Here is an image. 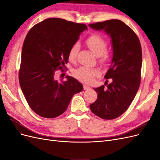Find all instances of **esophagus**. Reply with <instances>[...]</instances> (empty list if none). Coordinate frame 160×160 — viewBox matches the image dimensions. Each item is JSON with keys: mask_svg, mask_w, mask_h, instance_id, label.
<instances>
[{"mask_svg": "<svg viewBox=\"0 0 160 160\" xmlns=\"http://www.w3.org/2000/svg\"><path fill=\"white\" fill-rule=\"evenodd\" d=\"M90 89V88L89 86H88V85H83V89L84 90H88V89Z\"/></svg>", "mask_w": 160, "mask_h": 160, "instance_id": "34e87169", "label": "esophagus"}]
</instances>
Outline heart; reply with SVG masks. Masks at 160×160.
<instances>
[{"label": "heart", "instance_id": "heart-1", "mask_svg": "<svg viewBox=\"0 0 160 160\" xmlns=\"http://www.w3.org/2000/svg\"><path fill=\"white\" fill-rule=\"evenodd\" d=\"M86 45L94 54L99 57V61L101 63H106L109 60V54L106 51L107 42L104 38L97 34L89 36L85 41ZM79 49V45L75 43L69 51L68 58L71 62L75 61L77 53ZM99 74V71L95 68H88L82 67L74 71L73 75L77 79L85 83H90L93 81L95 77Z\"/></svg>", "mask_w": 160, "mask_h": 160}]
</instances>
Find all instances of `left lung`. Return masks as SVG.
<instances>
[{
	"instance_id": "obj_1",
	"label": "left lung",
	"mask_w": 160,
	"mask_h": 160,
	"mask_svg": "<svg viewBox=\"0 0 160 160\" xmlns=\"http://www.w3.org/2000/svg\"><path fill=\"white\" fill-rule=\"evenodd\" d=\"M95 30H104L111 38L113 55L105 78L111 79L94 90L98 99L89 105L101 119H113L129 107L141 82L142 52L139 38L126 24L118 19L89 24ZM108 85H107V84Z\"/></svg>"
}]
</instances>
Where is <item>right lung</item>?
<instances>
[{"mask_svg":"<svg viewBox=\"0 0 160 160\" xmlns=\"http://www.w3.org/2000/svg\"><path fill=\"white\" fill-rule=\"evenodd\" d=\"M85 29V24L50 18L36 24L27 33L18 79L29 107L42 118L61 115L72 96L83 91V85L73 77L66 76L63 80L62 76L57 81L56 73L57 70L65 71L71 47Z\"/></svg>","mask_w":160,"mask_h":160,"instance_id":"obj_1","label":"right lung"}]
</instances>
